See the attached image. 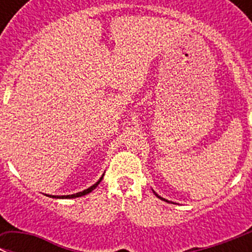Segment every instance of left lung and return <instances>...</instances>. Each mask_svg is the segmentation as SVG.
I'll use <instances>...</instances> for the list:
<instances>
[{"label": "left lung", "mask_w": 252, "mask_h": 252, "mask_svg": "<svg viewBox=\"0 0 252 252\" xmlns=\"http://www.w3.org/2000/svg\"><path fill=\"white\" fill-rule=\"evenodd\" d=\"M153 192H154V191H153ZM154 194H156V196H157V197H158V198L163 199V201H167V199H164V198H162V197H160V196H158V194H157V193H156V192H154ZM167 202H168V201H167Z\"/></svg>", "instance_id": "left-lung-1"}]
</instances>
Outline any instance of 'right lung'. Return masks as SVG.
<instances>
[{"label":"right lung","mask_w":252,"mask_h":252,"mask_svg":"<svg viewBox=\"0 0 252 252\" xmlns=\"http://www.w3.org/2000/svg\"><path fill=\"white\" fill-rule=\"evenodd\" d=\"M103 177H104V174L103 176L100 177V178H99V181L96 183H95V185H93L92 187H89V188H87V189H84L83 192H78V193H74V194H67V196H53V194H46V196H49V197H53V198H76V197H81V196H85V194H88V193H90V192L93 191V189H95V188H96V186L99 185V183L101 182V180H103Z\"/></svg>","instance_id":"1"}]
</instances>
